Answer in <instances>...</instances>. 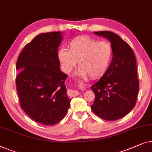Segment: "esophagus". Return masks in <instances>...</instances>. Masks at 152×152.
Segmentation results:
<instances>
[{"label":"esophagus","mask_w":152,"mask_h":152,"mask_svg":"<svg viewBox=\"0 0 152 152\" xmlns=\"http://www.w3.org/2000/svg\"><path fill=\"white\" fill-rule=\"evenodd\" d=\"M69 95L71 96H76L78 95L79 94V91H78L77 90H74V89H71V90L69 91Z\"/></svg>","instance_id":"obj_1"}]
</instances>
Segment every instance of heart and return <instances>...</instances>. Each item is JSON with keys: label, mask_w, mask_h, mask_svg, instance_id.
I'll return each instance as SVG.
<instances>
[{"label": "heart", "mask_w": 152, "mask_h": 152, "mask_svg": "<svg viewBox=\"0 0 152 152\" xmlns=\"http://www.w3.org/2000/svg\"><path fill=\"white\" fill-rule=\"evenodd\" d=\"M113 51L110 42L98 41L87 36L74 38L68 45V50L61 49L58 58L65 73H69L75 67L76 61L80 67L76 74L80 77L93 79L102 77L110 67Z\"/></svg>", "instance_id": "b5f03b06"}]
</instances>
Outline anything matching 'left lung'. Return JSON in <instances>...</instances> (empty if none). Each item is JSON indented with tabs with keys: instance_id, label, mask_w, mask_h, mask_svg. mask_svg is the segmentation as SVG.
I'll return each instance as SVG.
<instances>
[{
	"instance_id": "left-lung-1",
	"label": "left lung",
	"mask_w": 152,
	"mask_h": 152,
	"mask_svg": "<svg viewBox=\"0 0 152 152\" xmlns=\"http://www.w3.org/2000/svg\"><path fill=\"white\" fill-rule=\"evenodd\" d=\"M94 33L110 40L113 57L106 73L91 87L96 96L91 108L100 118L116 121L126 116L136 104L139 90L136 57L131 47L116 34Z\"/></svg>"
}]
</instances>
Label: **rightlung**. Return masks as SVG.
Masks as SVG:
<instances>
[{
	"label": "right lung",
	"instance_id": "obj_1",
	"mask_svg": "<svg viewBox=\"0 0 152 152\" xmlns=\"http://www.w3.org/2000/svg\"><path fill=\"white\" fill-rule=\"evenodd\" d=\"M61 31L42 33L25 46L19 55L16 89L21 108L37 123L55 125L67 114L71 99L60 69L58 48L63 40Z\"/></svg>",
	"mask_w": 152,
	"mask_h": 152
}]
</instances>
